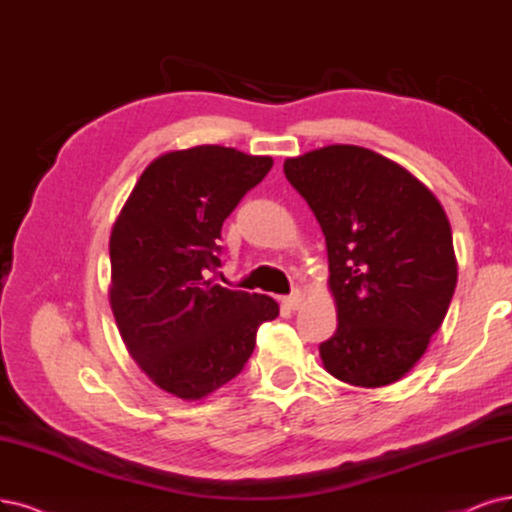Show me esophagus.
<instances>
[{
  "instance_id": "obj_1",
  "label": "esophagus",
  "mask_w": 512,
  "mask_h": 512,
  "mask_svg": "<svg viewBox=\"0 0 512 512\" xmlns=\"http://www.w3.org/2000/svg\"><path fill=\"white\" fill-rule=\"evenodd\" d=\"M282 304H285L289 310H299L301 304H304V293H301V291H293L291 295L282 297Z\"/></svg>"
}]
</instances>
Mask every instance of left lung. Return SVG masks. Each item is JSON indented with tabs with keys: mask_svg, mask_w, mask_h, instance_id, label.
<instances>
[{
	"mask_svg": "<svg viewBox=\"0 0 512 512\" xmlns=\"http://www.w3.org/2000/svg\"><path fill=\"white\" fill-rule=\"evenodd\" d=\"M323 227L337 331L325 369L352 386H388L420 361L458 282L441 202L409 170L358 145L285 160Z\"/></svg>",
	"mask_w": 512,
	"mask_h": 512,
	"instance_id": "left-lung-1",
	"label": "left lung"
}]
</instances>
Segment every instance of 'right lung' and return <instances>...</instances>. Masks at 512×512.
Listing matches in <instances>:
<instances>
[{"instance_id":"obj_1","label":"right lung","mask_w":512,"mask_h":512,"mask_svg":"<svg viewBox=\"0 0 512 512\" xmlns=\"http://www.w3.org/2000/svg\"><path fill=\"white\" fill-rule=\"evenodd\" d=\"M270 156L198 145L156 158L109 238V304L135 363L158 388L198 401L242 371L278 304L208 278L221 225L270 173Z\"/></svg>"}]
</instances>
